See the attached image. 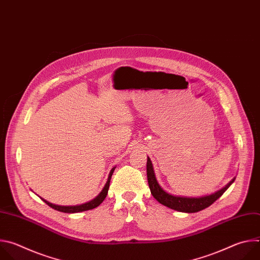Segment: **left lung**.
I'll return each mask as SVG.
<instances>
[{
	"label": "left lung",
	"mask_w": 260,
	"mask_h": 260,
	"mask_svg": "<svg viewBox=\"0 0 260 260\" xmlns=\"http://www.w3.org/2000/svg\"><path fill=\"white\" fill-rule=\"evenodd\" d=\"M147 178H148V184H149L151 194L157 202H159L164 206H167L168 208H171L179 212H184V213H196L208 208L226 191V189L231 186L236 179L234 178L228 185H225L223 188H221L220 190L209 196H205L201 198L172 196L166 192L159 186V184L155 178L152 162L149 157L147 159Z\"/></svg>",
	"instance_id": "obj_1"
}]
</instances>
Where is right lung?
I'll use <instances>...</instances> for the list:
<instances>
[{
    "mask_svg": "<svg viewBox=\"0 0 260 260\" xmlns=\"http://www.w3.org/2000/svg\"><path fill=\"white\" fill-rule=\"evenodd\" d=\"M114 170H115V168H113L112 170L110 171V174H109V177H108V181L105 184L103 190L100 192V194L96 198H94L90 202H87L85 204L78 205V206H58V205L51 204V203L45 201L44 199H41V200L44 203H46L49 207H51L52 209H54L56 211H59V212H63V213H78V212H83V211L94 209L98 206H100L103 203V201L106 199L107 193H108V189H109V186H110V180H111V177H112V174H113Z\"/></svg>",
    "mask_w": 260,
    "mask_h": 260,
    "instance_id": "add662e5",
    "label": "right lung"
}]
</instances>
